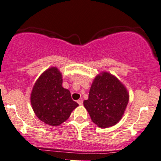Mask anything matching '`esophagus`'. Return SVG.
<instances>
[{
  "label": "esophagus",
  "mask_w": 161,
  "mask_h": 161,
  "mask_svg": "<svg viewBox=\"0 0 161 161\" xmlns=\"http://www.w3.org/2000/svg\"><path fill=\"white\" fill-rule=\"evenodd\" d=\"M78 103H79V105H82L83 101H82V99H79V100H78Z\"/></svg>",
  "instance_id": "34e87169"
}]
</instances>
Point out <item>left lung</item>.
<instances>
[{"label": "left lung", "instance_id": "8db88e82", "mask_svg": "<svg viewBox=\"0 0 161 161\" xmlns=\"http://www.w3.org/2000/svg\"><path fill=\"white\" fill-rule=\"evenodd\" d=\"M129 102V93L120 81L106 72L95 78L83 104L91 119L100 128L116 125L123 117Z\"/></svg>", "mask_w": 161, "mask_h": 161}]
</instances>
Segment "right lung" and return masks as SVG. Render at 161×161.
Instances as JSON below:
<instances>
[{
  "label": "right lung",
  "instance_id": "add662e5",
  "mask_svg": "<svg viewBox=\"0 0 161 161\" xmlns=\"http://www.w3.org/2000/svg\"><path fill=\"white\" fill-rule=\"evenodd\" d=\"M31 103L37 117L54 126L67 120L79 106L72 100L69 89L62 87V73L56 67L48 69L37 79L31 91Z\"/></svg>",
  "mask_w": 161,
  "mask_h": 161
}]
</instances>
